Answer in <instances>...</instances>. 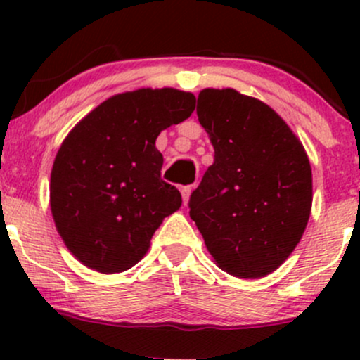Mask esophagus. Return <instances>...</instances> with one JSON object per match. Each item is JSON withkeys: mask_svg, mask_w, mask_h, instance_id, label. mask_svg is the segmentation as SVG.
<instances>
[{"mask_svg": "<svg viewBox=\"0 0 360 360\" xmlns=\"http://www.w3.org/2000/svg\"><path fill=\"white\" fill-rule=\"evenodd\" d=\"M191 191H193V186H184V188L181 189V194H183V201H184V205H188L189 196H191Z\"/></svg>", "mask_w": 360, "mask_h": 360, "instance_id": "1", "label": "esophagus"}]
</instances>
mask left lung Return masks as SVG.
<instances>
[{"label":"left lung","mask_w":360,"mask_h":360,"mask_svg":"<svg viewBox=\"0 0 360 360\" xmlns=\"http://www.w3.org/2000/svg\"><path fill=\"white\" fill-rule=\"evenodd\" d=\"M198 120L214 162L189 200V217L217 266L240 279L274 272L307 229L313 177L303 143L257 98L206 88Z\"/></svg>","instance_id":"8db88e82"}]
</instances>
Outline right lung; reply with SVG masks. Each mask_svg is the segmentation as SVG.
Returning a JSON list of instances; mask_svg holds the SVG:
<instances>
[{
    "instance_id": "right-lung-1",
    "label": "right lung",
    "mask_w": 360,
    "mask_h": 360,
    "mask_svg": "<svg viewBox=\"0 0 360 360\" xmlns=\"http://www.w3.org/2000/svg\"><path fill=\"white\" fill-rule=\"evenodd\" d=\"M194 94L174 88L115 94L69 131L51 174V210L65 247L101 274L134 267L181 193L160 179L155 140L191 117Z\"/></svg>"
}]
</instances>
